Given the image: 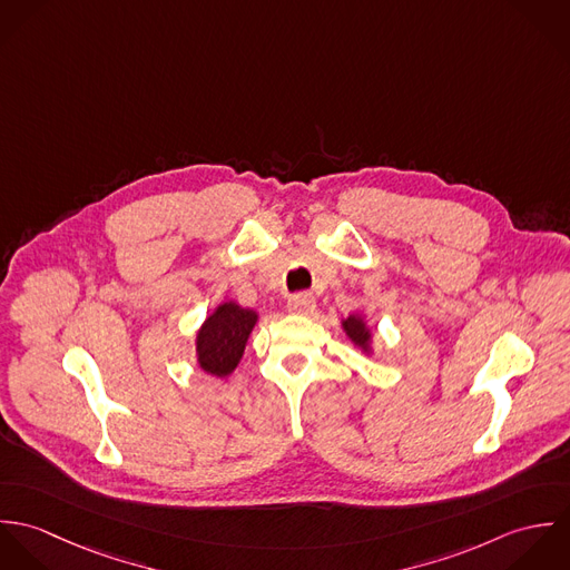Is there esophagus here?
I'll use <instances>...</instances> for the list:
<instances>
[{"mask_svg": "<svg viewBox=\"0 0 570 570\" xmlns=\"http://www.w3.org/2000/svg\"><path fill=\"white\" fill-rule=\"evenodd\" d=\"M287 309L292 312V314H301V316H309L314 309H316V298L312 296V294H296V296H292L289 298V303H287Z\"/></svg>", "mask_w": 570, "mask_h": 570, "instance_id": "esophagus-1", "label": "esophagus"}]
</instances>
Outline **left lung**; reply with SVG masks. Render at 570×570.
Returning a JSON list of instances; mask_svg holds the SVG:
<instances>
[{"mask_svg": "<svg viewBox=\"0 0 570 570\" xmlns=\"http://www.w3.org/2000/svg\"><path fill=\"white\" fill-rule=\"evenodd\" d=\"M342 328L346 331L348 340H351L355 346H360L364 353L371 351V328L366 326L362 316L351 314L348 318L342 321Z\"/></svg>", "mask_w": 570, "mask_h": 570, "instance_id": "left-lung-1", "label": "left lung"}]
</instances>
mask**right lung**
<instances>
[{"label": "right lung", "mask_w": 570, "mask_h": 570, "mask_svg": "<svg viewBox=\"0 0 570 570\" xmlns=\"http://www.w3.org/2000/svg\"><path fill=\"white\" fill-rule=\"evenodd\" d=\"M258 316L237 303H222L197 331V362L215 377H228L242 362Z\"/></svg>", "instance_id": "obj_1"}]
</instances>
